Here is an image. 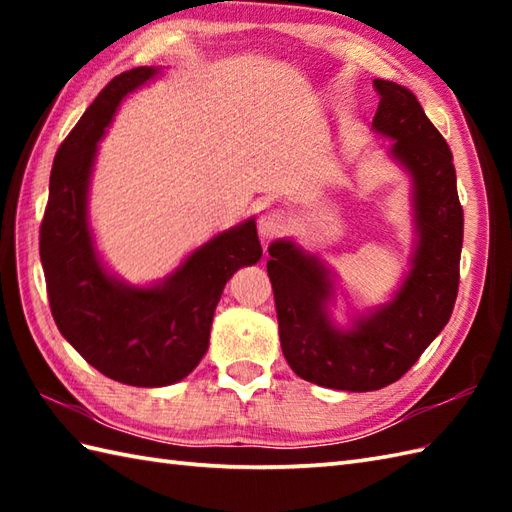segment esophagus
Returning <instances> with one entry per match:
<instances>
[{"label":"esophagus","mask_w":512,"mask_h":512,"mask_svg":"<svg viewBox=\"0 0 512 512\" xmlns=\"http://www.w3.org/2000/svg\"><path fill=\"white\" fill-rule=\"evenodd\" d=\"M286 228H288V217L284 211L266 209L262 215H259V233H262L264 239L284 235Z\"/></svg>","instance_id":"1"}]
</instances>
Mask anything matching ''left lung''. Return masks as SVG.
Wrapping results in <instances>:
<instances>
[{
  "instance_id": "left-lung-1",
  "label": "left lung",
  "mask_w": 512,
  "mask_h": 512,
  "mask_svg": "<svg viewBox=\"0 0 512 512\" xmlns=\"http://www.w3.org/2000/svg\"><path fill=\"white\" fill-rule=\"evenodd\" d=\"M374 88L380 103L372 127L394 138L391 156L413 184L418 239L409 275L383 308L339 330L328 314L332 275L317 255L279 239L268 246L266 264L292 372L343 391H374L405 376L449 323L460 284L464 211L451 149L416 94L383 79H374Z\"/></svg>"
}]
</instances>
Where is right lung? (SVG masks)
<instances>
[{
  "mask_svg": "<svg viewBox=\"0 0 512 512\" xmlns=\"http://www.w3.org/2000/svg\"><path fill=\"white\" fill-rule=\"evenodd\" d=\"M156 74V68H134L114 76L85 110L54 156L39 231L59 332L101 374L134 387L173 385L198 367L226 281L262 257L255 220H246L193 250L151 288L127 286L103 268L88 226L96 143L125 96Z\"/></svg>",
  "mask_w": 512,
  "mask_h": 512,
  "instance_id": "1",
  "label": "right lung"
}]
</instances>
